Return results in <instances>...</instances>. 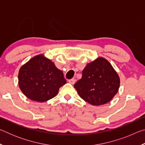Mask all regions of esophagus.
Returning <instances> with one entry per match:
<instances>
[{
  "instance_id": "34e87169",
  "label": "esophagus",
  "mask_w": 145,
  "mask_h": 145,
  "mask_svg": "<svg viewBox=\"0 0 145 145\" xmlns=\"http://www.w3.org/2000/svg\"><path fill=\"white\" fill-rule=\"evenodd\" d=\"M75 81H76L75 78H72V79L69 80V81H68V82H69V83H70V84H74Z\"/></svg>"
}]
</instances>
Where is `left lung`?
<instances>
[{"label": "left lung", "instance_id": "left-lung-1", "mask_svg": "<svg viewBox=\"0 0 145 145\" xmlns=\"http://www.w3.org/2000/svg\"><path fill=\"white\" fill-rule=\"evenodd\" d=\"M120 77L107 60L99 57L88 63L74 84L80 98L93 105L111 101L118 91Z\"/></svg>", "mask_w": 145, "mask_h": 145}]
</instances>
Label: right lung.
Segmentation results:
<instances>
[{
  "instance_id": "obj_1",
  "label": "right lung",
  "mask_w": 145,
  "mask_h": 145,
  "mask_svg": "<svg viewBox=\"0 0 145 145\" xmlns=\"http://www.w3.org/2000/svg\"><path fill=\"white\" fill-rule=\"evenodd\" d=\"M66 83L62 71L42 54L34 56L19 70L20 88L28 99L36 102L52 99Z\"/></svg>"
}]
</instances>
